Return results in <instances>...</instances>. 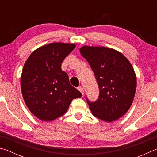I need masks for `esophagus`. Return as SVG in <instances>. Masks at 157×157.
<instances>
[{
    "label": "esophagus",
    "instance_id": "obj_1",
    "mask_svg": "<svg viewBox=\"0 0 157 157\" xmlns=\"http://www.w3.org/2000/svg\"><path fill=\"white\" fill-rule=\"evenodd\" d=\"M78 90L82 93V95H84V89H83V88H82V86H79L78 87Z\"/></svg>",
    "mask_w": 157,
    "mask_h": 157
}]
</instances>
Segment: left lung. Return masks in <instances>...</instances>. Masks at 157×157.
<instances>
[{
    "mask_svg": "<svg viewBox=\"0 0 157 157\" xmlns=\"http://www.w3.org/2000/svg\"><path fill=\"white\" fill-rule=\"evenodd\" d=\"M81 55L89 62L96 78L100 94L94 102L86 101L93 115L112 122L126 113L134 100L136 76L129 60L112 48L84 46Z\"/></svg>",
    "mask_w": 157,
    "mask_h": 157,
    "instance_id": "left-lung-1",
    "label": "left lung"
}]
</instances>
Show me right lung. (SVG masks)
<instances>
[{
  "label": "right lung",
  "mask_w": 157,
  "mask_h": 157,
  "mask_svg": "<svg viewBox=\"0 0 157 157\" xmlns=\"http://www.w3.org/2000/svg\"><path fill=\"white\" fill-rule=\"evenodd\" d=\"M76 46L51 43L31 53L23 66L21 88L29 110L37 118L51 121L63 115L71 102L82 94L69 82L62 63Z\"/></svg>",
  "instance_id": "obj_1"
}]
</instances>
